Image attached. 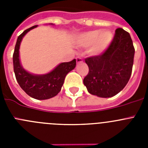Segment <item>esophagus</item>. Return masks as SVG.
Here are the masks:
<instances>
[{
	"instance_id": "34e87169",
	"label": "esophagus",
	"mask_w": 148,
	"mask_h": 148,
	"mask_svg": "<svg viewBox=\"0 0 148 148\" xmlns=\"http://www.w3.org/2000/svg\"><path fill=\"white\" fill-rule=\"evenodd\" d=\"M82 61H83V60H82V58H81V57H77L76 58L77 64H80V63H82Z\"/></svg>"
}]
</instances>
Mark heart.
<instances>
[{"instance_id":"1","label":"heart","mask_w":148,"mask_h":148,"mask_svg":"<svg viewBox=\"0 0 148 148\" xmlns=\"http://www.w3.org/2000/svg\"><path fill=\"white\" fill-rule=\"evenodd\" d=\"M113 35L110 30L94 29L80 34L76 38L77 46L86 48L90 47L88 53L90 56H99L105 52L112 43Z\"/></svg>"}]
</instances>
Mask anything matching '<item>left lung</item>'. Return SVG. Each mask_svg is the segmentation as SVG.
Segmentation results:
<instances>
[{
  "instance_id": "obj_1",
  "label": "left lung",
  "mask_w": 148,
  "mask_h": 148,
  "mask_svg": "<svg viewBox=\"0 0 148 148\" xmlns=\"http://www.w3.org/2000/svg\"><path fill=\"white\" fill-rule=\"evenodd\" d=\"M135 49L130 34L122 28L116 30L108 49L99 56L85 59L89 73L84 84L90 94L113 97L121 92L130 79Z\"/></svg>"
}]
</instances>
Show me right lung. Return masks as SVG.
<instances>
[{
    "label": "right lung",
    "instance_id": "add662e5",
    "mask_svg": "<svg viewBox=\"0 0 148 148\" xmlns=\"http://www.w3.org/2000/svg\"><path fill=\"white\" fill-rule=\"evenodd\" d=\"M37 27L33 26L27 29L18 36L13 54V66L16 80L22 90L33 99L45 100L54 97L61 91L65 77L74 70L76 61L73 59L70 62L61 63L46 74L37 75L27 71L21 64L19 52L21 43L27 32Z\"/></svg>",
    "mask_w": 148,
    "mask_h": 148
}]
</instances>
